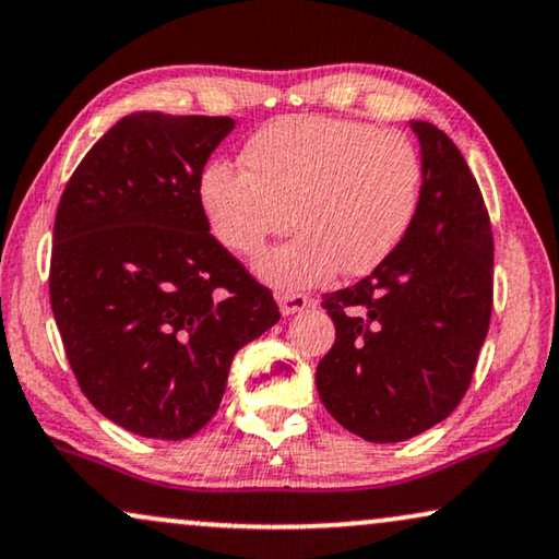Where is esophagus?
Instances as JSON below:
<instances>
[{
	"label": "esophagus",
	"instance_id": "1",
	"mask_svg": "<svg viewBox=\"0 0 559 559\" xmlns=\"http://www.w3.org/2000/svg\"><path fill=\"white\" fill-rule=\"evenodd\" d=\"M275 301H278V309L288 314H296V312H304L307 307H314V299L307 294H292V292H281L275 294Z\"/></svg>",
	"mask_w": 559,
	"mask_h": 559
}]
</instances>
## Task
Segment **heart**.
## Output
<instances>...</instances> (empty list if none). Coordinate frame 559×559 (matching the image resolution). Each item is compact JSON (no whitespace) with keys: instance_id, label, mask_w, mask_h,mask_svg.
<instances>
[{"instance_id":"1","label":"heart","mask_w":559,"mask_h":559,"mask_svg":"<svg viewBox=\"0 0 559 559\" xmlns=\"http://www.w3.org/2000/svg\"><path fill=\"white\" fill-rule=\"evenodd\" d=\"M245 169L211 162L198 201L211 235L235 255H255L271 237L301 231L258 258L275 288H307L377 271L394 255L420 206L423 165L394 131L337 118L292 116L247 141Z\"/></svg>"}]
</instances>
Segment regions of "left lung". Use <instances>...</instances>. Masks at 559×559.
I'll use <instances>...</instances> for the list:
<instances>
[{
  "label": "left lung",
  "mask_w": 559,
  "mask_h": 559,
  "mask_svg": "<svg viewBox=\"0 0 559 559\" xmlns=\"http://www.w3.org/2000/svg\"><path fill=\"white\" fill-rule=\"evenodd\" d=\"M423 188L394 255L322 296L335 345L317 366L328 413L371 443H397L454 413L492 312V231L483 193L447 133L413 121Z\"/></svg>",
  "instance_id": "1"
}]
</instances>
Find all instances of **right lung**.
<instances>
[{"instance_id": "1", "label": "right lung", "mask_w": 559, "mask_h": 559, "mask_svg": "<svg viewBox=\"0 0 559 559\" xmlns=\"http://www.w3.org/2000/svg\"><path fill=\"white\" fill-rule=\"evenodd\" d=\"M231 118L131 112L63 188L51 309L80 390L131 433L214 418L235 353L281 320L271 288L211 237L198 180Z\"/></svg>"}]
</instances>
